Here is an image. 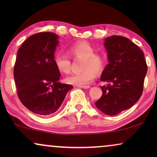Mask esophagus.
<instances>
[{
  "mask_svg": "<svg viewBox=\"0 0 157 157\" xmlns=\"http://www.w3.org/2000/svg\"><path fill=\"white\" fill-rule=\"evenodd\" d=\"M80 88H82V89H89V86H78Z\"/></svg>",
  "mask_w": 157,
  "mask_h": 157,
  "instance_id": "1",
  "label": "esophagus"
}]
</instances>
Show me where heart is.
Instances as JSON below:
<instances>
[{
    "mask_svg": "<svg viewBox=\"0 0 157 157\" xmlns=\"http://www.w3.org/2000/svg\"><path fill=\"white\" fill-rule=\"evenodd\" d=\"M68 52L74 59H83L81 64L82 72L73 74L66 77V83L78 86H87L95 78V73L99 74L104 69L106 59L102 54L95 53V49L86 41H78L68 47ZM53 63L58 71L68 74L71 68V60L67 56L57 54L53 59Z\"/></svg>",
    "mask_w": 157,
    "mask_h": 157,
    "instance_id": "obj_1",
    "label": "heart"
}]
</instances>
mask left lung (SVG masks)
I'll return each mask as SVG.
<instances>
[{
	"instance_id": "1",
	"label": "left lung",
	"mask_w": 157,
	"mask_h": 157,
	"mask_svg": "<svg viewBox=\"0 0 157 157\" xmlns=\"http://www.w3.org/2000/svg\"><path fill=\"white\" fill-rule=\"evenodd\" d=\"M109 64L103 71V94L96 106L107 115L114 116L130 109L140 98L147 72L144 55L128 38L111 36L104 40Z\"/></svg>"
}]
</instances>
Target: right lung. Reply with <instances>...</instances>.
Masks as SVG:
<instances>
[{"instance_id": "add662e5", "label": "right lung", "mask_w": 157, "mask_h": 157, "mask_svg": "<svg viewBox=\"0 0 157 157\" xmlns=\"http://www.w3.org/2000/svg\"><path fill=\"white\" fill-rule=\"evenodd\" d=\"M59 36L40 32L30 36L19 48L13 76L21 102L41 116L55 113L63 103L70 84L59 82L61 74L53 63Z\"/></svg>"}]
</instances>
